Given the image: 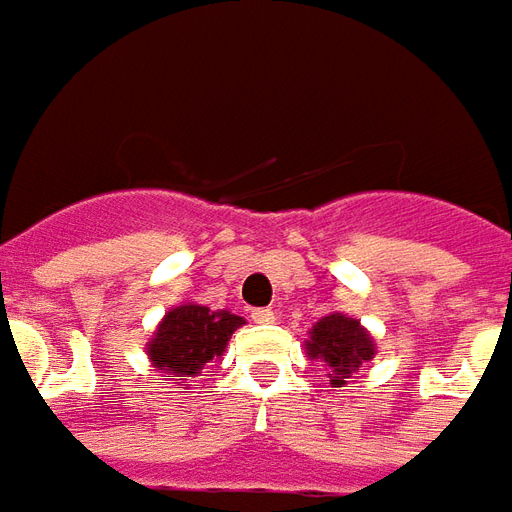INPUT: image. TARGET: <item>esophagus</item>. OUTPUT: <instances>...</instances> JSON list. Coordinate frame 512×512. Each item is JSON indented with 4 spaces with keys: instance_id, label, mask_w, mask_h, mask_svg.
<instances>
[{
    "instance_id": "obj_1",
    "label": "esophagus",
    "mask_w": 512,
    "mask_h": 512,
    "mask_svg": "<svg viewBox=\"0 0 512 512\" xmlns=\"http://www.w3.org/2000/svg\"><path fill=\"white\" fill-rule=\"evenodd\" d=\"M252 321H255V323H274V321H277V312L268 310V307H260V310H252Z\"/></svg>"
}]
</instances>
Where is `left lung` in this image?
I'll return each instance as SVG.
<instances>
[{"label":"left lung","instance_id":"obj_1","mask_svg":"<svg viewBox=\"0 0 512 512\" xmlns=\"http://www.w3.org/2000/svg\"><path fill=\"white\" fill-rule=\"evenodd\" d=\"M310 334L307 351L312 359H321L323 365L332 367L334 386H343L348 373H354L356 367H362V362H370L376 354L370 334L359 326V321L345 318L340 312L321 318L312 326Z\"/></svg>","mask_w":512,"mask_h":512}]
</instances>
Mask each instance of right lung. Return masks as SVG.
Here are the masks:
<instances>
[{"mask_svg": "<svg viewBox=\"0 0 512 512\" xmlns=\"http://www.w3.org/2000/svg\"><path fill=\"white\" fill-rule=\"evenodd\" d=\"M244 323L233 312H211L200 304H183L167 312L156 337L147 345L150 362L167 378L197 376L205 362L224 354L230 334Z\"/></svg>", "mask_w": 512, "mask_h": 512, "instance_id": "1", "label": "right lung"}]
</instances>
